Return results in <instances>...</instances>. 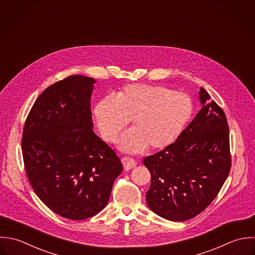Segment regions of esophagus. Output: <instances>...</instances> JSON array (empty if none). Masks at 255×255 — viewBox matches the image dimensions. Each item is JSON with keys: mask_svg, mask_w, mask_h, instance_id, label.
I'll return each mask as SVG.
<instances>
[{"mask_svg": "<svg viewBox=\"0 0 255 255\" xmlns=\"http://www.w3.org/2000/svg\"><path fill=\"white\" fill-rule=\"evenodd\" d=\"M122 163L124 165L125 170H130L131 168H133L135 166V164H136L135 161L132 158H129V157L122 158Z\"/></svg>", "mask_w": 255, "mask_h": 255, "instance_id": "34e87169", "label": "esophagus"}]
</instances>
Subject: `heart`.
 I'll use <instances>...</instances> for the list:
<instances>
[{
  "instance_id": "b5f03b06",
  "label": "heart",
  "mask_w": 255,
  "mask_h": 255,
  "mask_svg": "<svg viewBox=\"0 0 255 255\" xmlns=\"http://www.w3.org/2000/svg\"><path fill=\"white\" fill-rule=\"evenodd\" d=\"M194 105L188 95L167 87L130 84L95 105L93 114L102 136L114 142L129 120L133 128L119 140V148L138 153L147 146L160 150L173 144L192 119Z\"/></svg>"
}]
</instances>
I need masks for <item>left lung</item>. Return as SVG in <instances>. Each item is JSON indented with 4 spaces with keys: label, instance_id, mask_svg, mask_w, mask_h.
<instances>
[{
    "label": "left lung",
    "instance_id": "1",
    "mask_svg": "<svg viewBox=\"0 0 255 255\" xmlns=\"http://www.w3.org/2000/svg\"><path fill=\"white\" fill-rule=\"evenodd\" d=\"M199 100L201 110L176 141L143 159L151 174L147 206L173 222L202 213L216 198L231 169L226 115L202 87Z\"/></svg>",
    "mask_w": 255,
    "mask_h": 255
}]
</instances>
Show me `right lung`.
<instances>
[{
    "instance_id": "1",
    "label": "right lung",
    "mask_w": 255,
    "mask_h": 255,
    "mask_svg": "<svg viewBox=\"0 0 255 255\" xmlns=\"http://www.w3.org/2000/svg\"><path fill=\"white\" fill-rule=\"evenodd\" d=\"M96 80L73 75L45 89L24 124L21 150L29 183L55 214L91 218L108 204L123 165L93 131L91 96Z\"/></svg>"
}]
</instances>
